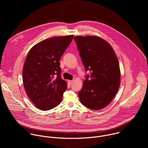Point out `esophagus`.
Here are the masks:
<instances>
[{"label": "esophagus", "mask_w": 148, "mask_h": 148, "mask_svg": "<svg viewBox=\"0 0 148 148\" xmlns=\"http://www.w3.org/2000/svg\"><path fill=\"white\" fill-rule=\"evenodd\" d=\"M68 82L69 84H71L73 82V80H69L68 81Z\"/></svg>", "instance_id": "obj_1"}]
</instances>
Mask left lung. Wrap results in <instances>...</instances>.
Here are the masks:
<instances>
[{
  "instance_id": "obj_1",
  "label": "left lung",
  "mask_w": 148,
  "mask_h": 148,
  "mask_svg": "<svg viewBox=\"0 0 148 148\" xmlns=\"http://www.w3.org/2000/svg\"><path fill=\"white\" fill-rule=\"evenodd\" d=\"M74 39L86 71L90 73L78 92L79 101L91 110H101L112 101L119 88L118 58L111 46L99 37L75 36Z\"/></svg>"
}]
</instances>
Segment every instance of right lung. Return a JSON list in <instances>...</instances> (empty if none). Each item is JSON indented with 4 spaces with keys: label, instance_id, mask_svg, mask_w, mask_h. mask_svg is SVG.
Returning a JSON list of instances; mask_svg holds the SVG:
<instances>
[{
    "label": "right lung",
    "instance_id": "add662e5",
    "mask_svg": "<svg viewBox=\"0 0 148 148\" xmlns=\"http://www.w3.org/2000/svg\"><path fill=\"white\" fill-rule=\"evenodd\" d=\"M73 35L41 41L29 51L23 70L25 91L36 107L51 110L59 105L67 88L61 78L60 59L71 43Z\"/></svg>",
    "mask_w": 148,
    "mask_h": 148
}]
</instances>
